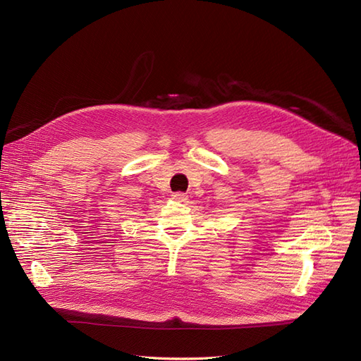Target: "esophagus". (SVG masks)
I'll return each mask as SVG.
<instances>
[{
    "instance_id": "obj_1",
    "label": "esophagus",
    "mask_w": 361,
    "mask_h": 361,
    "mask_svg": "<svg viewBox=\"0 0 361 361\" xmlns=\"http://www.w3.org/2000/svg\"><path fill=\"white\" fill-rule=\"evenodd\" d=\"M171 197H173L174 200H176V202H185V200L188 199V195L183 194V192H173Z\"/></svg>"
}]
</instances>
